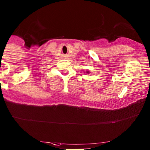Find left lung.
Returning <instances> with one entry per match:
<instances>
[{"instance_id":"8db88e82","label":"left lung","mask_w":150,"mask_h":150,"mask_svg":"<svg viewBox=\"0 0 150 150\" xmlns=\"http://www.w3.org/2000/svg\"><path fill=\"white\" fill-rule=\"evenodd\" d=\"M86 73H88V74H89V73H90V71H86Z\"/></svg>"}]
</instances>
